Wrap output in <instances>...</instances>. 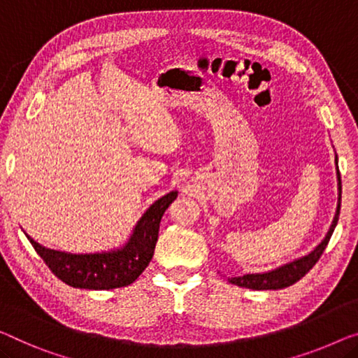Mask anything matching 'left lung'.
I'll list each match as a JSON object with an SVG mask.
<instances>
[{"mask_svg":"<svg viewBox=\"0 0 358 358\" xmlns=\"http://www.w3.org/2000/svg\"><path fill=\"white\" fill-rule=\"evenodd\" d=\"M336 165H338V156H336ZM338 181H339V202L338 209H336V215L333 218L331 227H329V231L322 243L312 250L308 255H303V257L294 260V262H289L286 265L280 266V268H275L271 271H265V273H249L243 276H234L230 278L231 285L248 287V289H255V291H264V289H282V287H287L294 285L302 276H306L308 271L312 270V266L318 262V259L322 257L323 250L327 249L329 238L334 231L336 225H338L339 220V212H341V175L338 169Z\"/></svg>","mask_w":358,"mask_h":358,"instance_id":"8db88e82","label":"left lung"}]
</instances>
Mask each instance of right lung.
I'll list each match as a JSON object with an SVG mask.
<instances>
[{
  "label": "right lung",
  "mask_w": 358,
  "mask_h": 358,
  "mask_svg": "<svg viewBox=\"0 0 358 358\" xmlns=\"http://www.w3.org/2000/svg\"><path fill=\"white\" fill-rule=\"evenodd\" d=\"M177 191L157 199L138 220L133 234L124 248L98 254H71L48 249L34 241L35 248L57 278L80 289H114L131 285L151 262L156 249L159 225L167 207L177 199Z\"/></svg>",
  "instance_id": "1"
}]
</instances>
